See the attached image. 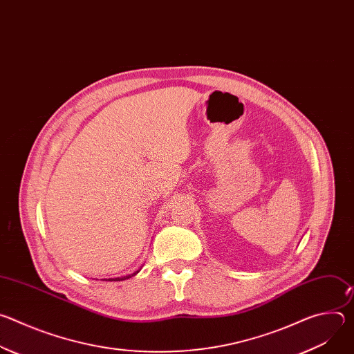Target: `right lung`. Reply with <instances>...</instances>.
<instances>
[{"mask_svg": "<svg viewBox=\"0 0 354 354\" xmlns=\"http://www.w3.org/2000/svg\"><path fill=\"white\" fill-rule=\"evenodd\" d=\"M136 273H138V272H136ZM136 273H133V274H129V276H126V277H118V279H109V280H118V281H120V280H126V279H129V277L134 276Z\"/></svg>", "mask_w": 354, "mask_h": 354, "instance_id": "obj_1", "label": "right lung"}]
</instances>
